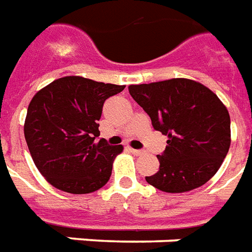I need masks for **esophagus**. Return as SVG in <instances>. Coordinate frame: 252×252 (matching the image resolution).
<instances>
[{
  "label": "esophagus",
  "instance_id": "1",
  "mask_svg": "<svg viewBox=\"0 0 252 252\" xmlns=\"http://www.w3.org/2000/svg\"><path fill=\"white\" fill-rule=\"evenodd\" d=\"M128 150H129L133 155H142V154H144L143 150H135V148H128Z\"/></svg>",
  "mask_w": 252,
  "mask_h": 252
}]
</instances>
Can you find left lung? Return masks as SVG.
Masks as SVG:
<instances>
[{
	"mask_svg": "<svg viewBox=\"0 0 252 252\" xmlns=\"http://www.w3.org/2000/svg\"><path fill=\"white\" fill-rule=\"evenodd\" d=\"M128 89L150 116L154 129L169 137L166 150L158 155L159 171L146 181L167 193L206 184L220 169L231 144V120L219 97L185 78Z\"/></svg>",
	"mask_w": 252,
	"mask_h": 252,
	"instance_id": "8db88e82",
	"label": "left lung"
}]
</instances>
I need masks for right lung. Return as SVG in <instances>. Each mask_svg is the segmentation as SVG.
<instances>
[{
    "instance_id": "1",
    "label": "right lung",
    "mask_w": 252,
    "mask_h": 252,
    "mask_svg": "<svg viewBox=\"0 0 252 252\" xmlns=\"http://www.w3.org/2000/svg\"><path fill=\"white\" fill-rule=\"evenodd\" d=\"M126 86L63 77L35 94L28 106L24 135L41 175L57 189L86 194L109 181L112 164L123 146L99 136L105 99Z\"/></svg>"
}]
</instances>
